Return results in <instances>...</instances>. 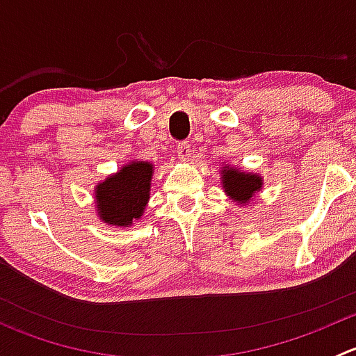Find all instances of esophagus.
<instances>
[{
  "label": "esophagus",
  "mask_w": 356,
  "mask_h": 356,
  "mask_svg": "<svg viewBox=\"0 0 356 356\" xmlns=\"http://www.w3.org/2000/svg\"><path fill=\"white\" fill-rule=\"evenodd\" d=\"M177 156L181 158V160H189V156H191V145H189V141H181L177 145Z\"/></svg>",
  "instance_id": "esophagus-1"
}]
</instances>
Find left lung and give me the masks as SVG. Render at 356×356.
<instances>
[{"mask_svg": "<svg viewBox=\"0 0 356 356\" xmlns=\"http://www.w3.org/2000/svg\"><path fill=\"white\" fill-rule=\"evenodd\" d=\"M224 189L229 196L239 203H248L254 191L261 188V179L257 175L245 174L236 168H224Z\"/></svg>", "mask_w": 356, "mask_h": 356, "instance_id": "1", "label": "left lung"}]
</instances>
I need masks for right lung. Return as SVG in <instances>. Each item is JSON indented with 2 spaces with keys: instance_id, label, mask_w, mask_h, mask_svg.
Here are the masks:
<instances>
[{
  "instance_id": "add662e5",
  "label": "right lung",
  "mask_w": 356,
  "mask_h": 356,
  "mask_svg": "<svg viewBox=\"0 0 356 356\" xmlns=\"http://www.w3.org/2000/svg\"><path fill=\"white\" fill-rule=\"evenodd\" d=\"M153 165L132 161L96 188L98 213L111 225H131L145 211L149 198Z\"/></svg>"
}]
</instances>
